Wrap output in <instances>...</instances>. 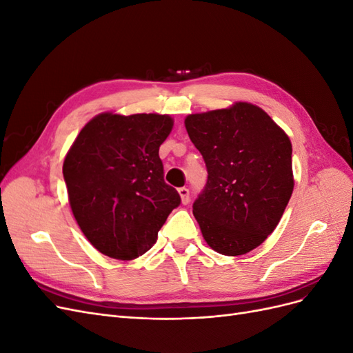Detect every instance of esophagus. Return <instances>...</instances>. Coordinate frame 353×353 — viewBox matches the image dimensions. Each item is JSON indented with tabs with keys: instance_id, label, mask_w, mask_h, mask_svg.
I'll list each match as a JSON object with an SVG mask.
<instances>
[{
	"instance_id": "1",
	"label": "esophagus",
	"mask_w": 353,
	"mask_h": 353,
	"mask_svg": "<svg viewBox=\"0 0 353 353\" xmlns=\"http://www.w3.org/2000/svg\"><path fill=\"white\" fill-rule=\"evenodd\" d=\"M178 193H179L181 201H183V205H188V203H190V191H188V188H185V187L179 188Z\"/></svg>"
}]
</instances>
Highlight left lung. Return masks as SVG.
Instances as JSON below:
<instances>
[{
	"label": "left lung",
	"instance_id": "left-lung-1",
	"mask_svg": "<svg viewBox=\"0 0 353 353\" xmlns=\"http://www.w3.org/2000/svg\"><path fill=\"white\" fill-rule=\"evenodd\" d=\"M184 123L209 174L193 205L203 239L221 254L249 253L279 225L292 197L290 138L245 101L188 114Z\"/></svg>",
	"mask_w": 353,
	"mask_h": 353
}]
</instances>
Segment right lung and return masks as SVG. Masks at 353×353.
I'll return each mask as SVG.
<instances>
[{
  "label": "right lung",
  "mask_w": 353,
  "mask_h": 353,
  "mask_svg": "<svg viewBox=\"0 0 353 353\" xmlns=\"http://www.w3.org/2000/svg\"><path fill=\"white\" fill-rule=\"evenodd\" d=\"M174 128L169 114L100 113L85 125L63 162L69 205L87 240L119 261L157 240L178 191L165 183L159 147Z\"/></svg>",
  "instance_id": "1"
}]
</instances>
